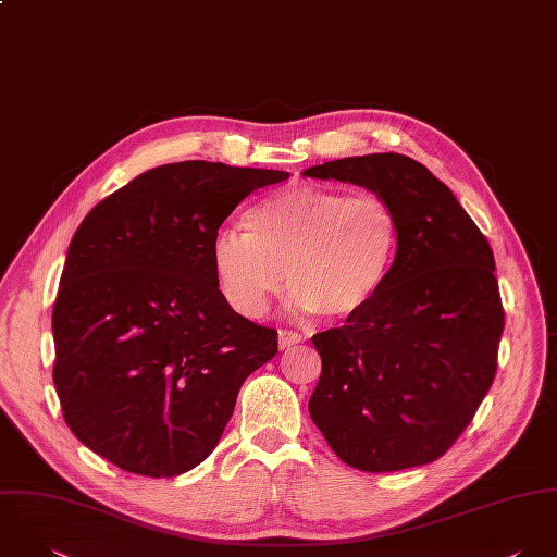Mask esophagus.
I'll use <instances>...</instances> for the list:
<instances>
[{
  "instance_id": "1",
  "label": "esophagus",
  "mask_w": 557,
  "mask_h": 557,
  "mask_svg": "<svg viewBox=\"0 0 557 557\" xmlns=\"http://www.w3.org/2000/svg\"><path fill=\"white\" fill-rule=\"evenodd\" d=\"M299 342H304V335L297 334L293 330H280V348H290Z\"/></svg>"
}]
</instances>
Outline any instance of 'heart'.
I'll list each match as a JSON object with an SVG mask.
<instances>
[{"instance_id":"b5f03b06","label":"heart","mask_w":557,"mask_h":557,"mask_svg":"<svg viewBox=\"0 0 557 557\" xmlns=\"http://www.w3.org/2000/svg\"><path fill=\"white\" fill-rule=\"evenodd\" d=\"M222 227L211 247L227 304L260 319L284 286L293 304L327 321L363 312L385 288L400 249V220L381 196H352L323 185L273 194Z\"/></svg>"}]
</instances>
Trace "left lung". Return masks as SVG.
I'll return each instance as SVG.
<instances>
[{
  "mask_svg": "<svg viewBox=\"0 0 557 557\" xmlns=\"http://www.w3.org/2000/svg\"><path fill=\"white\" fill-rule=\"evenodd\" d=\"M385 198L400 249L381 295L312 335L323 370L310 416L350 467L381 473L444 456L497 372L504 306L486 236L411 157L379 152L306 170Z\"/></svg>",
  "mask_w": 557,
  "mask_h": 557,
  "instance_id": "1",
  "label": "left lung"
}]
</instances>
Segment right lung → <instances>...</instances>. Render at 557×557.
Listing matches in <instances>:
<instances>
[{"instance_id": "right-lung-1", "label": "right lung", "mask_w": 557, "mask_h": 557, "mask_svg": "<svg viewBox=\"0 0 557 557\" xmlns=\"http://www.w3.org/2000/svg\"><path fill=\"white\" fill-rule=\"evenodd\" d=\"M280 170L181 161L101 200L77 227L53 306V383L66 426L115 467L172 478L220 442L277 332L236 314L211 247Z\"/></svg>"}]
</instances>
